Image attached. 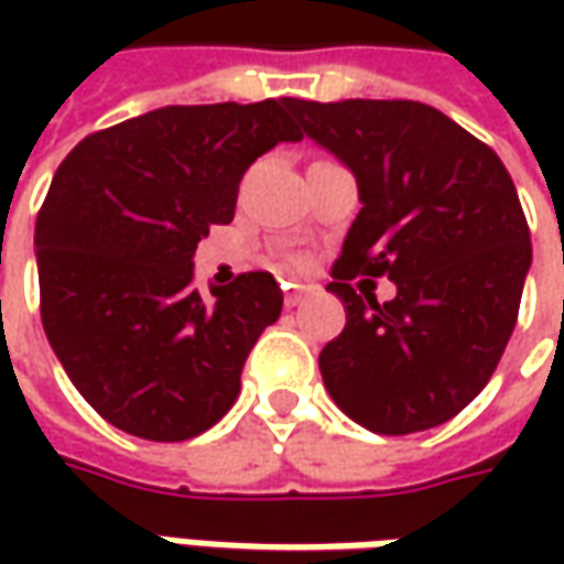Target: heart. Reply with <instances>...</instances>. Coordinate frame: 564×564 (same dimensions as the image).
<instances>
[{"mask_svg":"<svg viewBox=\"0 0 564 564\" xmlns=\"http://www.w3.org/2000/svg\"><path fill=\"white\" fill-rule=\"evenodd\" d=\"M307 191H311V197H314V213L316 216H323L326 223H345V219L355 213L348 191L338 185V178L329 169L314 172L311 182H307Z\"/></svg>","mask_w":564,"mask_h":564,"instance_id":"b5f03b06","label":"heart"}]
</instances>
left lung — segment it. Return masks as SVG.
Instances as JSON below:
<instances>
[{"mask_svg":"<svg viewBox=\"0 0 564 564\" xmlns=\"http://www.w3.org/2000/svg\"><path fill=\"white\" fill-rule=\"evenodd\" d=\"M279 141L263 106H165L84 138L58 165L33 235L40 316L106 423L182 443L235 404L282 292L270 272L200 279L194 250L231 223L241 175Z\"/></svg>","mask_w":564,"mask_h":564,"instance_id":"1","label":"left lung"}]
</instances>
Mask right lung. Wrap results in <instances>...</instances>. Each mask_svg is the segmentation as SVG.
Listing matches in <instances>:
<instances>
[{"label": "right lung", "mask_w": 564, "mask_h": 564, "mask_svg": "<svg viewBox=\"0 0 564 564\" xmlns=\"http://www.w3.org/2000/svg\"><path fill=\"white\" fill-rule=\"evenodd\" d=\"M311 128L358 178L360 213L329 292L348 323L319 351L326 392L360 426L404 436L452 421L509 345L531 231L502 160L433 106L345 99ZM386 274L397 292L358 295Z\"/></svg>", "instance_id": "obj_1"}]
</instances>
